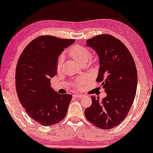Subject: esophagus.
<instances>
[{"mask_svg": "<svg viewBox=\"0 0 153 153\" xmlns=\"http://www.w3.org/2000/svg\"><path fill=\"white\" fill-rule=\"evenodd\" d=\"M74 97H76V98H81L82 97V95H79V94H75V95H74Z\"/></svg>", "mask_w": 153, "mask_h": 153, "instance_id": "esophagus-1", "label": "esophagus"}]
</instances>
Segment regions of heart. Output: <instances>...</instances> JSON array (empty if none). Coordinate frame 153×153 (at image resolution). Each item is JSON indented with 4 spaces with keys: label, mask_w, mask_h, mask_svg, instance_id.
<instances>
[{
    "label": "heart",
    "mask_w": 153,
    "mask_h": 153,
    "mask_svg": "<svg viewBox=\"0 0 153 153\" xmlns=\"http://www.w3.org/2000/svg\"><path fill=\"white\" fill-rule=\"evenodd\" d=\"M69 54L74 60H76L81 65L86 64V62H88L89 59L91 57L90 51L87 48L78 45H74L71 48L69 51ZM63 61H64V56H63V55H61L58 60L57 68L58 69L62 68ZM79 82L81 83L83 82L84 79L80 80Z\"/></svg>",
    "instance_id": "obj_1"
}]
</instances>
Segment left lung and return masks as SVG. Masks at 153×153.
I'll use <instances>...</instances> for the list:
<instances>
[{"label":"left lung","mask_w":153,"mask_h":153,"mask_svg":"<svg viewBox=\"0 0 153 153\" xmlns=\"http://www.w3.org/2000/svg\"><path fill=\"white\" fill-rule=\"evenodd\" d=\"M85 46L94 50L99 57L96 80L102 81L106 96L101 101L91 96L92 105L85 110V116L98 128H114L128 115L135 98L137 74L134 60L125 45L109 34L88 39Z\"/></svg>","instance_id":"obj_1"}]
</instances>
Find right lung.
Wrapping results in <instances>:
<instances>
[{
    "mask_svg": "<svg viewBox=\"0 0 153 153\" xmlns=\"http://www.w3.org/2000/svg\"><path fill=\"white\" fill-rule=\"evenodd\" d=\"M75 40L43 36L32 40L21 53L17 64L16 90L28 115L43 126L58 123L67 114L72 99L51 87L57 73L58 58Z\"/></svg>",
    "mask_w": 153,
    "mask_h": 153,
    "instance_id": "1",
    "label": "right lung"
}]
</instances>
